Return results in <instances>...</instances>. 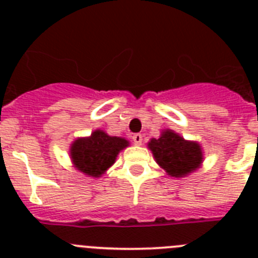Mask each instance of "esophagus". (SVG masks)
Returning <instances> with one entry per match:
<instances>
[{
    "label": "esophagus",
    "mask_w": 258,
    "mask_h": 258,
    "mask_svg": "<svg viewBox=\"0 0 258 258\" xmlns=\"http://www.w3.org/2000/svg\"><path fill=\"white\" fill-rule=\"evenodd\" d=\"M132 140H133L134 145H141V143H142V141H143V137H142V134L137 133V134H134L133 137H132Z\"/></svg>",
    "instance_id": "obj_1"
}]
</instances>
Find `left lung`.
Segmentation results:
<instances>
[{
    "label": "left lung",
    "mask_w": 258,
    "mask_h": 258,
    "mask_svg": "<svg viewBox=\"0 0 258 258\" xmlns=\"http://www.w3.org/2000/svg\"><path fill=\"white\" fill-rule=\"evenodd\" d=\"M155 160L170 177H186L203 163V151L198 142L183 140L170 129L161 132L160 138L149 142Z\"/></svg>",
    "instance_id": "1"
}]
</instances>
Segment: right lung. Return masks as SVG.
Instances as JSON below:
<instances>
[{
    "label": "right lung",
    "mask_w": 258,
    "mask_h": 258,
    "mask_svg": "<svg viewBox=\"0 0 258 258\" xmlns=\"http://www.w3.org/2000/svg\"><path fill=\"white\" fill-rule=\"evenodd\" d=\"M129 146L125 138L111 137L103 131L90 137L77 138L71 146V159L75 168L90 177H101L115 163L118 152Z\"/></svg>",
    "instance_id": "add662e5"
}]
</instances>
